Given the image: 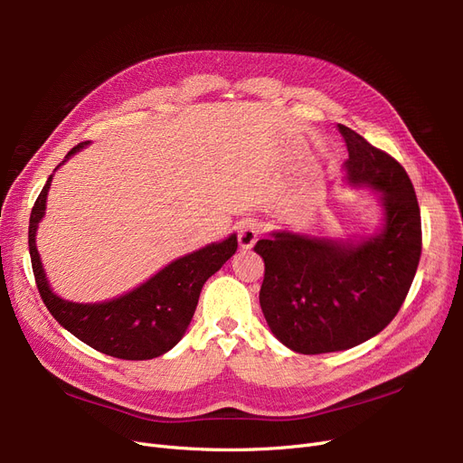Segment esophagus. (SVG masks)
I'll return each instance as SVG.
<instances>
[{
    "mask_svg": "<svg viewBox=\"0 0 463 463\" xmlns=\"http://www.w3.org/2000/svg\"><path fill=\"white\" fill-rule=\"evenodd\" d=\"M259 233H260V228H259V223L255 220L243 222L241 228H240V233H237V237H240V247L241 249H253V245L259 240Z\"/></svg>",
    "mask_w": 463,
    "mask_h": 463,
    "instance_id": "34e87169",
    "label": "esophagus"
}]
</instances>
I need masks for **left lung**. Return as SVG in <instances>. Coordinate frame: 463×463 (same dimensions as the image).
<instances>
[{
	"mask_svg": "<svg viewBox=\"0 0 463 463\" xmlns=\"http://www.w3.org/2000/svg\"><path fill=\"white\" fill-rule=\"evenodd\" d=\"M338 131L349 152L345 184L376 194L378 228L345 240L278 230L255 245L264 259L259 299L266 325L305 355L344 352L383 332L421 257V213L408 174L345 125Z\"/></svg>",
	"mask_w": 463,
	"mask_h": 463,
	"instance_id": "obj_1",
	"label": "left lung"
}]
</instances>
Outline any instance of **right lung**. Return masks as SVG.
Masks as SVG:
<instances>
[{"label":"right lung","mask_w":463,"mask_h":463,"mask_svg":"<svg viewBox=\"0 0 463 463\" xmlns=\"http://www.w3.org/2000/svg\"><path fill=\"white\" fill-rule=\"evenodd\" d=\"M87 145L89 141L69 150L63 162ZM52 177L53 174L38 194L29 226L33 272L40 298L52 317L75 338L94 347L96 352L111 357L143 361L170 352L184 338L194 309H197L201 289L206 279L216 274L223 262L235 255L237 235L232 233L223 241L210 243L185 257L172 260L146 282L119 298L102 303L67 301L52 289L36 249V230L46 214Z\"/></svg>","instance_id":"add662e5"}]
</instances>
